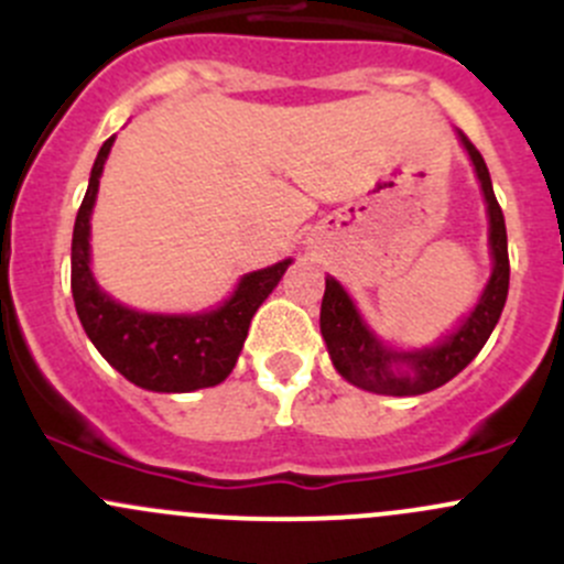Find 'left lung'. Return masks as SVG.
<instances>
[{"label":"left lung","instance_id":"left-lung-1","mask_svg":"<svg viewBox=\"0 0 564 564\" xmlns=\"http://www.w3.org/2000/svg\"><path fill=\"white\" fill-rule=\"evenodd\" d=\"M466 152L475 163L477 180H480L482 196L488 204V220H491V253L494 272L482 292L480 303L475 305L469 318L453 333L445 344L431 346L420 351H390L377 340V335L362 324L360 314L351 305L349 294L340 289L338 281L327 278L322 297V335L327 340V351L333 357L335 371L351 384L362 390L379 392V395H423V392L442 388L456 373L464 371L477 351L486 346L488 335L497 327L502 316L505 300H508L510 283V259H508V231H505V215L491 187L486 161L477 147L460 133Z\"/></svg>","mask_w":564,"mask_h":564}]
</instances>
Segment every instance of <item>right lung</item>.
I'll list each match as a JSON object with an SVG mask.
<instances>
[{
    "instance_id": "right-lung-1",
    "label": "right lung",
    "mask_w": 564,
    "mask_h": 564,
    "mask_svg": "<svg viewBox=\"0 0 564 564\" xmlns=\"http://www.w3.org/2000/svg\"><path fill=\"white\" fill-rule=\"evenodd\" d=\"M113 135L106 139L89 174L87 196L73 226L70 289L76 314L95 349L128 382L155 392H191L224 382L240 357L250 318L278 286L292 261L250 272L220 308L198 316L139 314L113 303L89 272V215Z\"/></svg>"
}]
</instances>
